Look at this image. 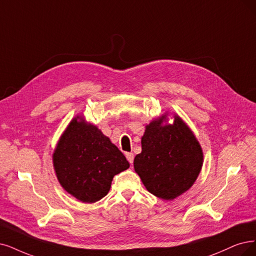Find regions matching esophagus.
I'll return each instance as SVG.
<instances>
[{"label": "esophagus", "instance_id": "obj_1", "mask_svg": "<svg viewBox=\"0 0 256 256\" xmlns=\"http://www.w3.org/2000/svg\"><path fill=\"white\" fill-rule=\"evenodd\" d=\"M126 159L128 160V162L130 164H133V162H134V154L133 153H126Z\"/></svg>", "mask_w": 256, "mask_h": 256}]
</instances>
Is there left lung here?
<instances>
[{"label":"left lung","instance_id":"left-lung-1","mask_svg":"<svg viewBox=\"0 0 256 256\" xmlns=\"http://www.w3.org/2000/svg\"><path fill=\"white\" fill-rule=\"evenodd\" d=\"M162 115L146 126L141 153L134 159L135 172L146 190L164 200H173L190 188L202 171L204 154L193 132L174 115L164 124Z\"/></svg>","mask_w":256,"mask_h":256}]
</instances>
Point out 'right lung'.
<instances>
[{
	"label": "right lung",
	"mask_w": 256,
	"mask_h": 256,
	"mask_svg": "<svg viewBox=\"0 0 256 256\" xmlns=\"http://www.w3.org/2000/svg\"><path fill=\"white\" fill-rule=\"evenodd\" d=\"M56 178L64 190L82 202L106 196L115 175L130 164L108 137L82 116L74 117L61 135L52 154Z\"/></svg>",
	"instance_id": "right-lung-1"
}]
</instances>
